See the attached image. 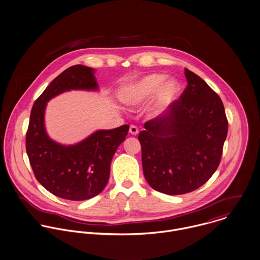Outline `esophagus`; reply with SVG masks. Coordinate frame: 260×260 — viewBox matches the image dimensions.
I'll return each mask as SVG.
<instances>
[{
    "label": "esophagus",
    "mask_w": 260,
    "mask_h": 260,
    "mask_svg": "<svg viewBox=\"0 0 260 260\" xmlns=\"http://www.w3.org/2000/svg\"><path fill=\"white\" fill-rule=\"evenodd\" d=\"M129 134L133 136H137L139 134V129L136 125H131L129 126Z\"/></svg>",
    "instance_id": "1"
}]
</instances>
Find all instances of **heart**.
<instances>
[{"mask_svg":"<svg viewBox=\"0 0 260 260\" xmlns=\"http://www.w3.org/2000/svg\"><path fill=\"white\" fill-rule=\"evenodd\" d=\"M179 92L180 85L176 79H167L165 74H149L122 87L119 99L127 107H139L151 99L149 111L152 115H159L173 105Z\"/></svg>","mask_w":260,"mask_h":260,"instance_id":"b5f03b06","label":"heart"}]
</instances>
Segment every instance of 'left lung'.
<instances>
[{
  "label": "left lung",
  "instance_id": "8db88e82",
  "mask_svg": "<svg viewBox=\"0 0 260 260\" xmlns=\"http://www.w3.org/2000/svg\"><path fill=\"white\" fill-rule=\"evenodd\" d=\"M187 87L139 135L147 183L169 196L191 192L217 170L229 122L220 98L184 69Z\"/></svg>",
  "mask_w": 260,
  "mask_h": 260
}]
</instances>
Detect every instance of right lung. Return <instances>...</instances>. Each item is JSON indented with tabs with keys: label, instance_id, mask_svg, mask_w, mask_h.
Instances as JSON below:
<instances>
[{
	"label": "right lung",
	"instance_id": "1",
	"mask_svg": "<svg viewBox=\"0 0 260 260\" xmlns=\"http://www.w3.org/2000/svg\"><path fill=\"white\" fill-rule=\"evenodd\" d=\"M95 70L82 64L70 67L48 86L35 102L26 137V149L37 180L54 196L69 201H86L103 191L117 147L129 126L98 129L75 144L52 140L46 129L48 102L70 90H99Z\"/></svg>",
	"mask_w": 260,
	"mask_h": 260
}]
</instances>
